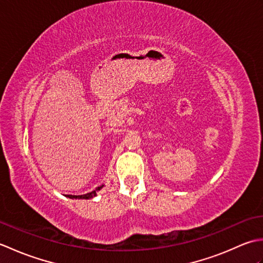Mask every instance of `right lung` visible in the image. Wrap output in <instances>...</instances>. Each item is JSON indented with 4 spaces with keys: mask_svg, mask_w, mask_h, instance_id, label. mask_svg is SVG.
Wrapping results in <instances>:
<instances>
[{
    "mask_svg": "<svg viewBox=\"0 0 263 263\" xmlns=\"http://www.w3.org/2000/svg\"><path fill=\"white\" fill-rule=\"evenodd\" d=\"M102 187V186H100ZM98 187V190L100 189ZM96 195V191H92V192H89V193H86V194H81V195H68L69 198H78V199H91L92 197H95Z\"/></svg>",
    "mask_w": 263,
    "mask_h": 263,
    "instance_id": "add662e5",
    "label": "right lung"
}]
</instances>
